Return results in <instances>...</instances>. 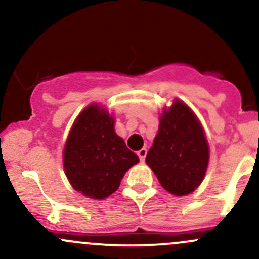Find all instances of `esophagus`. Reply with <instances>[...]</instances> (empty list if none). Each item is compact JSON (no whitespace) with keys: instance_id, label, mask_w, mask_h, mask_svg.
Instances as JSON below:
<instances>
[{"instance_id":"1","label":"esophagus","mask_w":259,"mask_h":259,"mask_svg":"<svg viewBox=\"0 0 259 259\" xmlns=\"http://www.w3.org/2000/svg\"><path fill=\"white\" fill-rule=\"evenodd\" d=\"M146 152H148V150H146L145 148H143V149H140V150L138 151V156H139V159H140V161L141 162H144L145 161V157H146Z\"/></svg>"}]
</instances>
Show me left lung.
I'll use <instances>...</instances> for the list:
<instances>
[{
	"instance_id": "obj_1",
	"label": "left lung",
	"mask_w": 259,
	"mask_h": 259,
	"mask_svg": "<svg viewBox=\"0 0 259 259\" xmlns=\"http://www.w3.org/2000/svg\"><path fill=\"white\" fill-rule=\"evenodd\" d=\"M208 157V143L201 122L184 102L175 99L170 108L164 109L146 164L166 191L185 196L202 182Z\"/></svg>"
}]
</instances>
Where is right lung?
<instances>
[{"label": "right lung", "mask_w": 259, "mask_h": 259, "mask_svg": "<svg viewBox=\"0 0 259 259\" xmlns=\"http://www.w3.org/2000/svg\"><path fill=\"white\" fill-rule=\"evenodd\" d=\"M139 157L114 132V119L98 104L75 119L64 146V172L73 189L102 200L119 189L121 179Z\"/></svg>", "instance_id": "right-lung-1"}]
</instances>
